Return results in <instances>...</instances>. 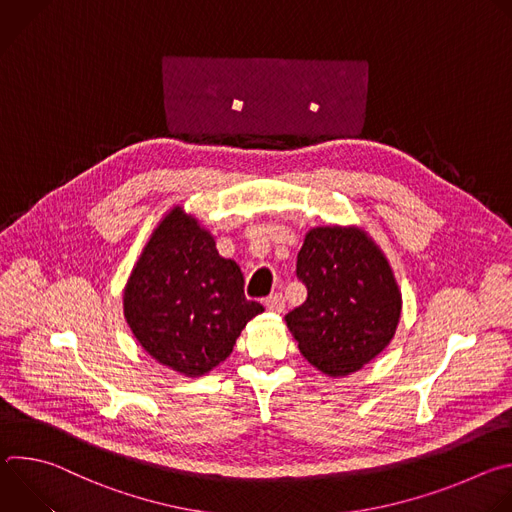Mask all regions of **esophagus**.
<instances>
[{"mask_svg":"<svg viewBox=\"0 0 512 512\" xmlns=\"http://www.w3.org/2000/svg\"><path fill=\"white\" fill-rule=\"evenodd\" d=\"M265 308H267L269 312H273V314H283V312H285V300H283V296H281V294L269 296V298L265 300Z\"/></svg>","mask_w":512,"mask_h":512,"instance_id":"1","label":"esophagus"}]
</instances>
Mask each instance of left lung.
Returning a JSON list of instances; mask_svg holds the SVG:
<instances>
[{"label":"left lung","mask_w":512,"mask_h":512,"mask_svg":"<svg viewBox=\"0 0 512 512\" xmlns=\"http://www.w3.org/2000/svg\"><path fill=\"white\" fill-rule=\"evenodd\" d=\"M306 302L285 316L304 358L328 377H346L393 340L403 298L383 249L356 225L306 233L298 253Z\"/></svg>","instance_id":"left-lung-1"}]
</instances>
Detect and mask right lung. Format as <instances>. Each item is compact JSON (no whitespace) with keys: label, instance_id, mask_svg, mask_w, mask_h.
Returning a JSON list of instances; mask_svg holds the SVG:
<instances>
[{"label":"right lung","instance_id":"1","mask_svg":"<svg viewBox=\"0 0 512 512\" xmlns=\"http://www.w3.org/2000/svg\"><path fill=\"white\" fill-rule=\"evenodd\" d=\"M233 259L216 251L198 218L172 206L152 231L123 289V314L156 362L184 377L218 367L265 308L249 302Z\"/></svg>","mask_w":512,"mask_h":512}]
</instances>
